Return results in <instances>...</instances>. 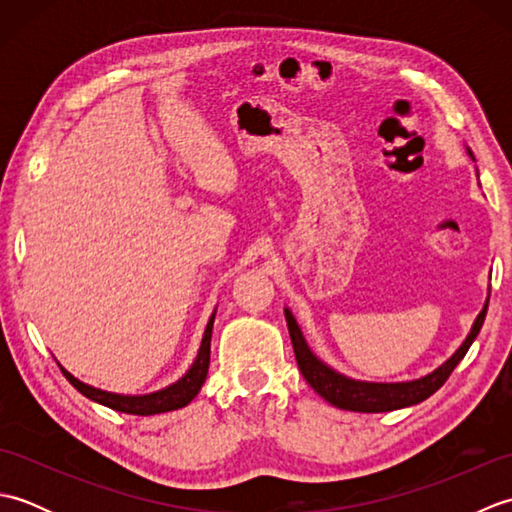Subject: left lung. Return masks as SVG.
I'll return each instance as SVG.
<instances>
[{"mask_svg": "<svg viewBox=\"0 0 512 512\" xmlns=\"http://www.w3.org/2000/svg\"><path fill=\"white\" fill-rule=\"evenodd\" d=\"M466 151H469V156L473 158V151L471 149ZM486 310H488V299L484 303L482 312L477 314V319L473 321V328L469 334H466L464 343L455 350L451 358H447L440 367L433 369L431 374L416 380H402V383H369V380L350 378L341 372H336V369H332L330 365H325L321 358L310 350V345L306 343V336H303L297 319L292 317V312L284 308L292 347H295L297 365L301 369L303 378L308 380V385L317 391L323 400H328L330 405L347 409V411H363V413H380V411L411 407V405H418L422 400H427L431 394H436V391L447 383V378L451 376L455 365H458L464 358V354L469 352V347L477 339V334H480L482 323L486 319Z\"/></svg>", "mask_w": 512, "mask_h": 512, "instance_id": "obj_1", "label": "left lung"}]
</instances>
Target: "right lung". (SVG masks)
<instances>
[{
	"label": "right lung",
	"mask_w": 512,
	"mask_h": 512,
	"mask_svg": "<svg viewBox=\"0 0 512 512\" xmlns=\"http://www.w3.org/2000/svg\"><path fill=\"white\" fill-rule=\"evenodd\" d=\"M213 321H215V312L211 314L209 323H206V330L202 336L198 356H195L193 365L189 367V372L184 374L176 383L158 389L154 394H143V396H125V394H114V391H105L99 387H92L88 383H81L79 378H74L68 369H63V376L70 380L72 387L76 391H81L85 398H90L99 405L110 407L114 411L121 413H132V416H154V413H165L173 409H182L187 407L189 402L198 396V391L202 389L206 372H209V363H211V334H213Z\"/></svg>",
	"instance_id": "obj_1"
}]
</instances>
